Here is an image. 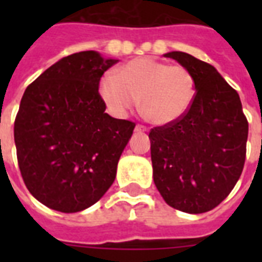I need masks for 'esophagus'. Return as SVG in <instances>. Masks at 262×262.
<instances>
[{
  "mask_svg": "<svg viewBox=\"0 0 262 262\" xmlns=\"http://www.w3.org/2000/svg\"><path fill=\"white\" fill-rule=\"evenodd\" d=\"M135 130L137 132V133H140V132H147V127L144 126V125H136Z\"/></svg>",
  "mask_w": 262,
  "mask_h": 262,
  "instance_id": "1",
  "label": "esophagus"
}]
</instances>
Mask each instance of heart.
Instances as JSON below:
<instances>
[{"instance_id":"1","label":"heart","mask_w":262,"mask_h":262,"mask_svg":"<svg viewBox=\"0 0 262 262\" xmlns=\"http://www.w3.org/2000/svg\"><path fill=\"white\" fill-rule=\"evenodd\" d=\"M100 96L115 115H125L139 104L155 125L177 122L190 108L197 94L193 73L182 65H170L151 57H140L108 72L100 80Z\"/></svg>"}]
</instances>
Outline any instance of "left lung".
<instances>
[{
  "label": "left lung",
  "mask_w": 262,
  "mask_h": 262,
  "mask_svg": "<svg viewBox=\"0 0 262 262\" xmlns=\"http://www.w3.org/2000/svg\"><path fill=\"white\" fill-rule=\"evenodd\" d=\"M164 57L193 73L197 94L182 118L149 132L154 182L170 207L204 213L231 193L242 174L248 119L238 92L212 65L182 51Z\"/></svg>",
  "instance_id": "obj_1"
}]
</instances>
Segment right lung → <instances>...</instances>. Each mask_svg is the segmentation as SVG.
<instances>
[{
    "label": "right lung",
    "instance_id": "1",
    "mask_svg": "<svg viewBox=\"0 0 262 262\" xmlns=\"http://www.w3.org/2000/svg\"><path fill=\"white\" fill-rule=\"evenodd\" d=\"M118 62L96 51L63 57L27 87L14 119L17 163L43 205L72 213L113 185L136 123L104 113L103 73Z\"/></svg>",
    "mask_w": 262,
    "mask_h": 262
}]
</instances>
